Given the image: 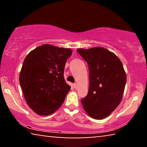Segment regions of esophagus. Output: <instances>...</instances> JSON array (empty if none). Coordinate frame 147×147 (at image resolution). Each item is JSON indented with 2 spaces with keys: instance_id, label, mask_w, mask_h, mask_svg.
<instances>
[{
  "instance_id": "esophagus-1",
  "label": "esophagus",
  "mask_w": 147,
  "mask_h": 147,
  "mask_svg": "<svg viewBox=\"0 0 147 147\" xmlns=\"http://www.w3.org/2000/svg\"><path fill=\"white\" fill-rule=\"evenodd\" d=\"M74 88H75V89L77 88V84H76V83H74Z\"/></svg>"
}]
</instances>
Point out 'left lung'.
I'll return each instance as SVG.
<instances>
[{"label":"left lung","instance_id":"left-lung-1","mask_svg":"<svg viewBox=\"0 0 147 147\" xmlns=\"http://www.w3.org/2000/svg\"><path fill=\"white\" fill-rule=\"evenodd\" d=\"M76 51L89 67V90L81 100L83 108L94 119H104L121 101L127 80L123 66L113 53L104 47Z\"/></svg>","mask_w":147,"mask_h":147}]
</instances>
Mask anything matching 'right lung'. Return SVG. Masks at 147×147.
<instances>
[{
	"label": "right lung",
	"instance_id": "add662e5",
	"mask_svg": "<svg viewBox=\"0 0 147 147\" xmlns=\"http://www.w3.org/2000/svg\"><path fill=\"white\" fill-rule=\"evenodd\" d=\"M72 53L69 48L44 44L26 57L20 84L26 103L37 114L51 115L64 102L71 90L64 78L65 65Z\"/></svg>",
	"mask_w": 147,
	"mask_h": 147
}]
</instances>
